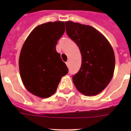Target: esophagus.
Wrapping results in <instances>:
<instances>
[{"label": "esophagus", "mask_w": 131, "mask_h": 131, "mask_svg": "<svg viewBox=\"0 0 131 131\" xmlns=\"http://www.w3.org/2000/svg\"><path fill=\"white\" fill-rule=\"evenodd\" d=\"M66 65H67V66H68V67L69 66V60H68V62H66Z\"/></svg>", "instance_id": "obj_1"}]
</instances>
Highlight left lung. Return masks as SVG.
Wrapping results in <instances>:
<instances>
[{"label":"left lung","instance_id":"8db88e82","mask_svg":"<svg viewBox=\"0 0 131 131\" xmlns=\"http://www.w3.org/2000/svg\"><path fill=\"white\" fill-rule=\"evenodd\" d=\"M66 33L79 48L82 63L73 77L77 91L96 96L104 91L113 76L115 54L112 45L100 31L90 25L66 21Z\"/></svg>","mask_w":131,"mask_h":131}]
</instances>
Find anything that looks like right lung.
I'll use <instances>...</instances> for the list:
<instances>
[{"mask_svg":"<svg viewBox=\"0 0 131 131\" xmlns=\"http://www.w3.org/2000/svg\"><path fill=\"white\" fill-rule=\"evenodd\" d=\"M64 32V21H49L36 27L24 42L19 58V74L25 89L36 96H51L62 77L68 73L66 65L56 50Z\"/></svg>","mask_w":131,"mask_h":131,"instance_id":"1","label":"right lung"}]
</instances>
